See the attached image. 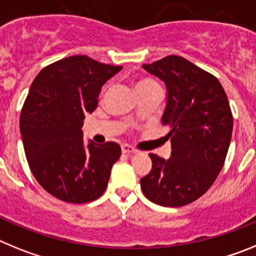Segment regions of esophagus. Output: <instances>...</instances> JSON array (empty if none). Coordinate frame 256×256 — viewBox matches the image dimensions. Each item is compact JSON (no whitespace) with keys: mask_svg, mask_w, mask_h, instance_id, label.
<instances>
[{"mask_svg":"<svg viewBox=\"0 0 256 256\" xmlns=\"http://www.w3.org/2000/svg\"><path fill=\"white\" fill-rule=\"evenodd\" d=\"M122 151H123L124 154H134L136 151V148H132V146H130V144H122Z\"/></svg>","mask_w":256,"mask_h":256,"instance_id":"obj_1","label":"esophagus"}]
</instances>
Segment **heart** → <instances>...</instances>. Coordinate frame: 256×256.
<instances>
[{
  "label": "heart",
  "instance_id": "heart-1",
  "mask_svg": "<svg viewBox=\"0 0 256 256\" xmlns=\"http://www.w3.org/2000/svg\"><path fill=\"white\" fill-rule=\"evenodd\" d=\"M154 86H158V83L154 82L152 79L141 78V79H138L137 82H136V91H137V92L144 91V90L154 87Z\"/></svg>",
  "mask_w": 256,
  "mask_h": 256
}]
</instances>
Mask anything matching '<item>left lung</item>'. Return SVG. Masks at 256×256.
Returning <instances> with one entry per match:
<instances>
[{
  "mask_svg": "<svg viewBox=\"0 0 256 256\" xmlns=\"http://www.w3.org/2000/svg\"><path fill=\"white\" fill-rule=\"evenodd\" d=\"M162 79L168 102L162 126L172 141L168 160L148 154L152 168L141 178L144 195L162 206L191 204L212 187L224 165L234 116L216 76L182 56L170 55L144 64Z\"/></svg>",
  "mask_w": 256,
  "mask_h": 256,
  "instance_id": "obj_1",
  "label": "left lung"
}]
</instances>
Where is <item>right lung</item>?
Here are the masks:
<instances>
[{"mask_svg":"<svg viewBox=\"0 0 256 256\" xmlns=\"http://www.w3.org/2000/svg\"><path fill=\"white\" fill-rule=\"evenodd\" d=\"M122 68L74 55L47 65L32 83L20 114L22 144L37 182L58 200L86 204L108 187L120 146L91 141L86 148L82 126L104 83Z\"/></svg>","mask_w":256,"mask_h":256,"instance_id":"obj_1","label":"right lung"}]
</instances>
